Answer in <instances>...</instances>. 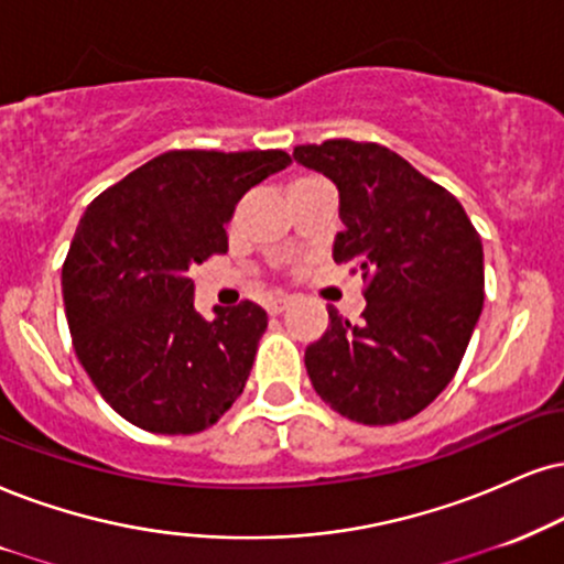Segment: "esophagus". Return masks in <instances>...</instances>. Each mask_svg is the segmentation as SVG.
<instances>
[{"label": "esophagus", "instance_id": "obj_1", "mask_svg": "<svg viewBox=\"0 0 564 564\" xmlns=\"http://www.w3.org/2000/svg\"><path fill=\"white\" fill-rule=\"evenodd\" d=\"M290 308V297H284V295H276V297H269V303H267V311L271 316H280V314H284V311Z\"/></svg>", "mask_w": 564, "mask_h": 564}]
</instances>
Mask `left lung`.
Here are the masks:
<instances>
[{"label":"left lung","instance_id":"obj_1","mask_svg":"<svg viewBox=\"0 0 564 564\" xmlns=\"http://www.w3.org/2000/svg\"><path fill=\"white\" fill-rule=\"evenodd\" d=\"M293 156L337 185L335 261L368 280L364 322L329 308L305 347L311 384L366 426L413 419L455 377L481 316V238L460 200L384 145L339 138Z\"/></svg>","mask_w":564,"mask_h":564}]
</instances>
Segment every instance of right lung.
Returning a JSON list of instances; mask_svg holds the SVG:
<instances>
[{"label": "right lung", "instance_id": "right-lung-1", "mask_svg": "<svg viewBox=\"0 0 564 564\" xmlns=\"http://www.w3.org/2000/svg\"><path fill=\"white\" fill-rule=\"evenodd\" d=\"M284 151H166L86 208L62 267L75 356L124 421L198 434L242 394L267 311L242 301L204 318L191 267L227 253L235 206L284 170Z\"/></svg>", "mask_w": 564, "mask_h": 564}]
</instances>
